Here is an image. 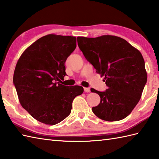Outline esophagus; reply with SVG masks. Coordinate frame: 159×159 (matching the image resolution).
Segmentation results:
<instances>
[{
    "label": "esophagus",
    "instance_id": "34e87169",
    "mask_svg": "<svg viewBox=\"0 0 159 159\" xmlns=\"http://www.w3.org/2000/svg\"><path fill=\"white\" fill-rule=\"evenodd\" d=\"M84 92H89L90 89L89 88V87H84Z\"/></svg>",
    "mask_w": 159,
    "mask_h": 159
}]
</instances>
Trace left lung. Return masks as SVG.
Wrapping results in <instances>:
<instances>
[{
	"instance_id": "left-lung-1",
	"label": "left lung",
	"mask_w": 159,
	"mask_h": 159,
	"mask_svg": "<svg viewBox=\"0 0 159 159\" xmlns=\"http://www.w3.org/2000/svg\"><path fill=\"white\" fill-rule=\"evenodd\" d=\"M77 42L85 59L104 77L108 87L104 92L91 89L100 97V104L92 108L93 113L105 121L124 119L139 102L147 82L142 55L117 36L78 37Z\"/></svg>"
}]
</instances>
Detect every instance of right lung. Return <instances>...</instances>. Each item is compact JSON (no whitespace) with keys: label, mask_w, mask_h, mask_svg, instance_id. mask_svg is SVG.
Returning a JSON list of instances; mask_svg holds the SVG:
<instances>
[{"label":"right lung","mask_w":159,"mask_h":159,"mask_svg":"<svg viewBox=\"0 0 159 159\" xmlns=\"http://www.w3.org/2000/svg\"><path fill=\"white\" fill-rule=\"evenodd\" d=\"M76 47L73 36L50 34L39 38L20 56L13 74L22 107L40 122L55 125L69 116L81 86L61 84L66 75L65 63Z\"/></svg>","instance_id":"1"}]
</instances>
